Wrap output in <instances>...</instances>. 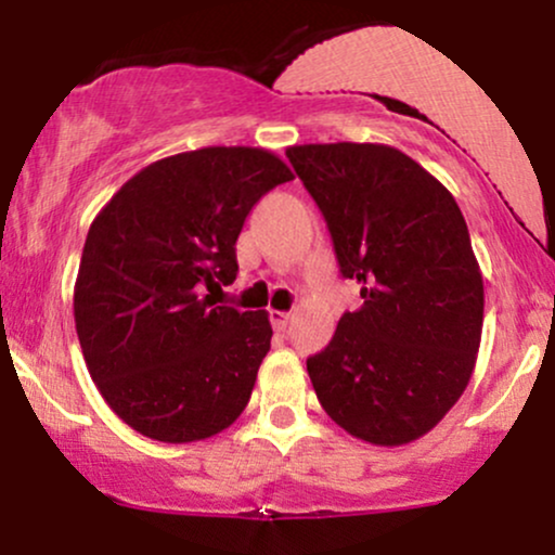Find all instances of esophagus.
Masks as SVG:
<instances>
[{
    "label": "esophagus",
    "mask_w": 555,
    "mask_h": 555,
    "mask_svg": "<svg viewBox=\"0 0 555 555\" xmlns=\"http://www.w3.org/2000/svg\"><path fill=\"white\" fill-rule=\"evenodd\" d=\"M269 318H271V326L276 331H284L286 323H289V313H284V310H271Z\"/></svg>",
    "instance_id": "obj_1"
}]
</instances>
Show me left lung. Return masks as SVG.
<instances>
[{"label":"left lung","instance_id":"left-lung-1","mask_svg":"<svg viewBox=\"0 0 555 555\" xmlns=\"http://www.w3.org/2000/svg\"><path fill=\"white\" fill-rule=\"evenodd\" d=\"M344 279L362 308L308 358L326 415L375 446H401L441 423L473 378L482 334V273L454 195L391 145H292Z\"/></svg>","mask_w":555,"mask_h":555}]
</instances>
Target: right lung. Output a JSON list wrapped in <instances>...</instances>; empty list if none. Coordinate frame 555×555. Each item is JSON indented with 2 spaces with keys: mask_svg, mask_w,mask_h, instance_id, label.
I'll list each match as a JSON object with an SVG mask.
<instances>
[{
  "mask_svg": "<svg viewBox=\"0 0 555 555\" xmlns=\"http://www.w3.org/2000/svg\"><path fill=\"white\" fill-rule=\"evenodd\" d=\"M289 180L269 151L214 145L140 169L93 219L75 328L93 384L132 430L190 443L242 415L273 331L266 310L214 292L237 279L247 214Z\"/></svg>",
  "mask_w": 555,
  "mask_h": 555,
  "instance_id": "right-lung-1",
  "label": "right lung"
}]
</instances>
